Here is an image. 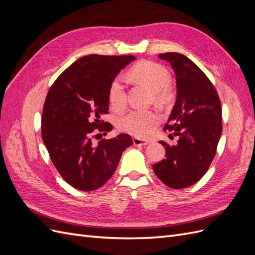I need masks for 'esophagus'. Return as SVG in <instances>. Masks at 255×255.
Returning a JSON list of instances; mask_svg holds the SVG:
<instances>
[{
    "mask_svg": "<svg viewBox=\"0 0 255 255\" xmlns=\"http://www.w3.org/2000/svg\"><path fill=\"white\" fill-rule=\"evenodd\" d=\"M133 143H134V145H136V146H140V145H146V144H149L150 142H149L148 140L140 139V138H138V137H134V138H133Z\"/></svg>",
    "mask_w": 255,
    "mask_h": 255,
    "instance_id": "obj_1",
    "label": "esophagus"
}]
</instances>
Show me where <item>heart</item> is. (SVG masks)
Instances as JSON below:
<instances>
[{
    "instance_id": "obj_1",
    "label": "heart",
    "mask_w": 255,
    "mask_h": 255,
    "mask_svg": "<svg viewBox=\"0 0 255 255\" xmlns=\"http://www.w3.org/2000/svg\"><path fill=\"white\" fill-rule=\"evenodd\" d=\"M128 75L152 90L157 102L166 104L171 101L172 92L169 87L171 76L164 66L154 61H141L130 69ZM109 100L114 110H121L126 105V89L120 76L111 84ZM158 122L159 116L156 113L133 111L119 120L118 128L122 132L137 137H146L157 127Z\"/></svg>"
}]
</instances>
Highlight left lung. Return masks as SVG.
I'll use <instances>...</instances> for the list:
<instances>
[{
  "instance_id": "8db88e82",
  "label": "left lung",
  "mask_w": 255,
  "mask_h": 255,
  "mask_svg": "<svg viewBox=\"0 0 255 255\" xmlns=\"http://www.w3.org/2000/svg\"><path fill=\"white\" fill-rule=\"evenodd\" d=\"M158 58L171 65L176 79V101L164 129L177 137L165 141L166 158L153 165L158 179L180 189L197 183L206 173L222 133V111L214 85L196 64L183 54L168 52Z\"/></svg>"
}]
</instances>
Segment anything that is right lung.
<instances>
[{
  "instance_id": "1",
  "label": "right lung",
  "mask_w": 255,
  "mask_h": 255,
  "mask_svg": "<svg viewBox=\"0 0 255 255\" xmlns=\"http://www.w3.org/2000/svg\"><path fill=\"white\" fill-rule=\"evenodd\" d=\"M135 59L133 55L84 56L58 76L45 98L42 140L59 174L76 189L91 191L103 186L115 173L123 151L133 144L128 134L98 143L91 139L95 133L113 129L111 123L101 120L109 114L110 86Z\"/></svg>"
}]
</instances>
